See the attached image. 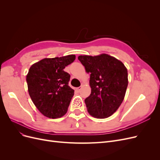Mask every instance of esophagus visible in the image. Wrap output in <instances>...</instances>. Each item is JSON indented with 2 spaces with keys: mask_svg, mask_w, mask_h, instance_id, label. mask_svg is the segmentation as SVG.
I'll return each instance as SVG.
<instances>
[{
  "mask_svg": "<svg viewBox=\"0 0 160 160\" xmlns=\"http://www.w3.org/2000/svg\"><path fill=\"white\" fill-rule=\"evenodd\" d=\"M81 87H79V88H77L75 89V90L77 91H78V92H79L81 91Z\"/></svg>",
  "mask_w": 160,
  "mask_h": 160,
  "instance_id": "34e87169",
  "label": "esophagus"
}]
</instances>
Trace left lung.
Wrapping results in <instances>:
<instances>
[{"label":"left lung","instance_id":"left-lung-1","mask_svg":"<svg viewBox=\"0 0 160 160\" xmlns=\"http://www.w3.org/2000/svg\"><path fill=\"white\" fill-rule=\"evenodd\" d=\"M78 59L90 73V95L85 99L88 113L105 119L118 109L124 99L128 85V69L123 62L105 53L80 55Z\"/></svg>","mask_w":160,"mask_h":160}]
</instances>
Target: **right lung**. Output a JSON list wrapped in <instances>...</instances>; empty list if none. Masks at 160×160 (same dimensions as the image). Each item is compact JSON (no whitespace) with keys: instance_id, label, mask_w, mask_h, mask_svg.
<instances>
[{"instance_id":"obj_1","label":"right lung","mask_w":160,"mask_h":160,"mask_svg":"<svg viewBox=\"0 0 160 160\" xmlns=\"http://www.w3.org/2000/svg\"><path fill=\"white\" fill-rule=\"evenodd\" d=\"M75 59V55L45 58L28 70V93L38 110L47 118H60L67 112L74 90L69 86L70 75L64 69Z\"/></svg>"}]
</instances>
